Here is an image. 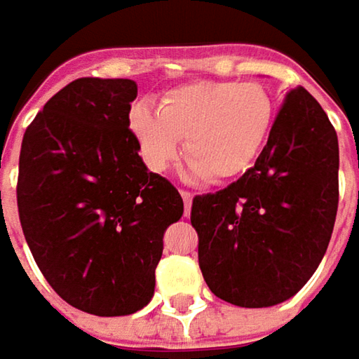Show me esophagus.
<instances>
[{
	"label": "esophagus",
	"instance_id": "34e87169",
	"mask_svg": "<svg viewBox=\"0 0 359 359\" xmlns=\"http://www.w3.org/2000/svg\"><path fill=\"white\" fill-rule=\"evenodd\" d=\"M180 197L184 203V215H191V205H193V195L187 193V191H180Z\"/></svg>",
	"mask_w": 359,
	"mask_h": 359
}]
</instances>
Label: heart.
<instances>
[{
    "mask_svg": "<svg viewBox=\"0 0 359 359\" xmlns=\"http://www.w3.org/2000/svg\"><path fill=\"white\" fill-rule=\"evenodd\" d=\"M274 126V103L258 83L193 81L160 97L158 111L136 103L130 130L146 166L166 170L180 156L193 180L225 182L248 172Z\"/></svg>",
    "mask_w": 359,
    "mask_h": 359,
    "instance_id": "b5f03b06",
    "label": "heart"
}]
</instances>
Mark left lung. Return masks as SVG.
<instances>
[{
	"mask_svg": "<svg viewBox=\"0 0 359 359\" xmlns=\"http://www.w3.org/2000/svg\"><path fill=\"white\" fill-rule=\"evenodd\" d=\"M337 134L303 87L286 93L256 164L217 193L193 199L199 266L231 305L285 303L325 256L337 215Z\"/></svg>",
	"mask_w": 359,
	"mask_h": 359,
	"instance_id": "obj_1",
	"label": "left lung"
}]
</instances>
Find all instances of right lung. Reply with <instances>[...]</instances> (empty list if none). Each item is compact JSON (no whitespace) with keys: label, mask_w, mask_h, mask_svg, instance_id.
<instances>
[{"label":"right lung","mask_w":359,"mask_h":359,"mask_svg":"<svg viewBox=\"0 0 359 359\" xmlns=\"http://www.w3.org/2000/svg\"><path fill=\"white\" fill-rule=\"evenodd\" d=\"M136 97L132 79H76L34 117L20 150L18 211L34 260L60 299L97 317L152 301L164 231L184 209L137 154Z\"/></svg>","instance_id":"obj_1"}]
</instances>
